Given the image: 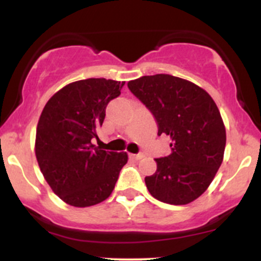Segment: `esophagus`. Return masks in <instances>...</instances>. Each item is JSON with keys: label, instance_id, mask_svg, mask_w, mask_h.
I'll return each mask as SVG.
<instances>
[{"label": "esophagus", "instance_id": "obj_1", "mask_svg": "<svg viewBox=\"0 0 261 261\" xmlns=\"http://www.w3.org/2000/svg\"><path fill=\"white\" fill-rule=\"evenodd\" d=\"M131 156H133L135 160H140V159H143L145 155H144L143 152H139V154H134V155H131Z\"/></svg>", "mask_w": 261, "mask_h": 261}]
</instances>
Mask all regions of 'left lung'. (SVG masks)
Returning <instances> with one entry per match:
<instances>
[{
    "label": "left lung",
    "instance_id": "8db88e82",
    "mask_svg": "<svg viewBox=\"0 0 261 261\" xmlns=\"http://www.w3.org/2000/svg\"><path fill=\"white\" fill-rule=\"evenodd\" d=\"M127 87L154 116L158 135L172 139V152L154 159L156 172L145 177L146 188L164 203H191L208 188L223 159L226 130L215 101L170 74L144 75Z\"/></svg>",
    "mask_w": 261,
    "mask_h": 261
}]
</instances>
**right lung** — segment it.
I'll return each instance as SVG.
<instances>
[{
  "label": "right lung",
  "instance_id": "obj_1",
  "mask_svg": "<svg viewBox=\"0 0 261 261\" xmlns=\"http://www.w3.org/2000/svg\"><path fill=\"white\" fill-rule=\"evenodd\" d=\"M125 82L88 78L58 91L36 127L35 155L50 188L65 203L89 207L109 198L127 163L126 152L106 151L91 143L111 99Z\"/></svg>",
  "mask_w": 261,
  "mask_h": 261
}]
</instances>
